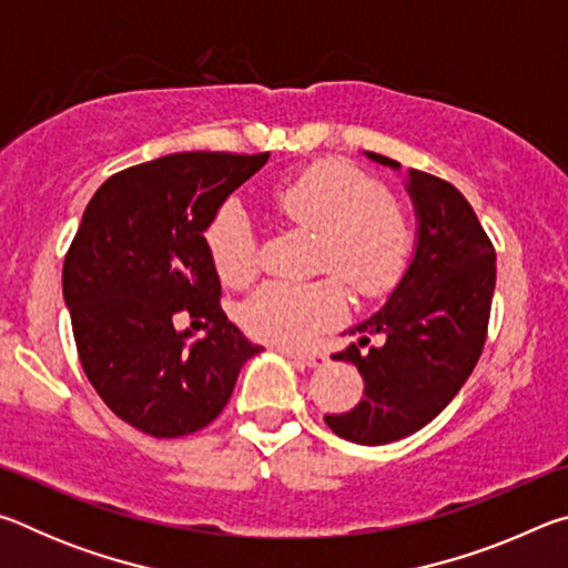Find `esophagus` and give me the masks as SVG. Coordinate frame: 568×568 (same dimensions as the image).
<instances>
[{
    "label": "esophagus",
    "mask_w": 568,
    "mask_h": 568,
    "mask_svg": "<svg viewBox=\"0 0 568 568\" xmlns=\"http://www.w3.org/2000/svg\"><path fill=\"white\" fill-rule=\"evenodd\" d=\"M281 353H285L287 358H293L297 363L307 365V368H318V365H325L328 361V355L318 353V351H295V348H281Z\"/></svg>",
    "instance_id": "1"
}]
</instances>
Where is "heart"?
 Returning a JSON list of instances; mask_svg holds the SVG:
<instances>
[{
    "label": "heart",
    "mask_w": 568,
    "mask_h": 568,
    "mask_svg": "<svg viewBox=\"0 0 568 568\" xmlns=\"http://www.w3.org/2000/svg\"><path fill=\"white\" fill-rule=\"evenodd\" d=\"M277 213L318 233L315 267L335 273L361 297L390 293L406 273L413 227L396 197L343 160H321L273 187ZM220 281L243 287L257 275L247 215L227 203L205 230ZM345 315V287L334 275L315 283H271L240 311L243 328L265 343L303 345Z\"/></svg>",
    "instance_id": "b5f03b06"
}]
</instances>
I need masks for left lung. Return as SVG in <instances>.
<instances>
[{
  "label": "left lung",
  "mask_w": 568,
  "mask_h": 568,
  "mask_svg": "<svg viewBox=\"0 0 568 568\" xmlns=\"http://www.w3.org/2000/svg\"><path fill=\"white\" fill-rule=\"evenodd\" d=\"M400 170L396 160L365 152ZM406 190L418 217L416 253L376 315L351 328L361 341L335 353L363 376V398L325 416L335 436L383 446L434 420L476 368L496 287V250L468 200L436 175L408 170ZM371 334L384 343L361 352Z\"/></svg>",
  "instance_id": "1"
}]
</instances>
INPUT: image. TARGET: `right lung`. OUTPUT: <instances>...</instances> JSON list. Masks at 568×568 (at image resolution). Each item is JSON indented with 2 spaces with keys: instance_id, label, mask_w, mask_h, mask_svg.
Segmentation results:
<instances>
[{
  "instance_id": "right-lung-1",
  "label": "right lung",
  "mask_w": 568,
  "mask_h": 568,
  "mask_svg": "<svg viewBox=\"0 0 568 568\" xmlns=\"http://www.w3.org/2000/svg\"><path fill=\"white\" fill-rule=\"evenodd\" d=\"M267 158L175 152L112 175L84 210L62 267L77 353L108 408L142 434L205 428L263 351L220 307L205 230ZM178 314L207 327L206 338L178 332Z\"/></svg>"
}]
</instances>
